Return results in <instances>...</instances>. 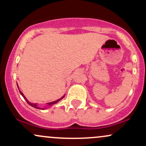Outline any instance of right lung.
I'll return each mask as SVG.
<instances>
[{
	"instance_id": "add662e5",
	"label": "right lung",
	"mask_w": 146,
	"mask_h": 146,
	"mask_svg": "<svg viewBox=\"0 0 146 146\" xmlns=\"http://www.w3.org/2000/svg\"><path fill=\"white\" fill-rule=\"evenodd\" d=\"M20 94H22V95L23 97L24 98V99L26 100V101L27 102V103H28V104L31 105V106H32V107H33V108H36V109H40V110H44V109H43V108H38V107L37 106V105H36V104H35V103H31V102H29V101H28L27 99H26V97H25V96H24V94H23V93H22V92H21V91H20ZM63 97H64V96H63ZM63 97H62V98H61V99H58V100H56V101H53V102H51V103H48V105H54V104H55V103H58V102L60 101V100L62 99Z\"/></svg>"
}]
</instances>
